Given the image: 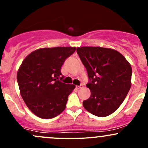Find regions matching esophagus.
<instances>
[{
  "instance_id": "1",
  "label": "esophagus",
  "mask_w": 148,
  "mask_h": 148,
  "mask_svg": "<svg viewBox=\"0 0 148 148\" xmlns=\"http://www.w3.org/2000/svg\"><path fill=\"white\" fill-rule=\"evenodd\" d=\"M84 87V86L83 85H81V86H76V89H80V88H82Z\"/></svg>"
}]
</instances>
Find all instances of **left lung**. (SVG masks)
I'll return each instance as SVG.
<instances>
[{
	"mask_svg": "<svg viewBox=\"0 0 148 148\" xmlns=\"http://www.w3.org/2000/svg\"><path fill=\"white\" fill-rule=\"evenodd\" d=\"M87 70L91 95L83 102L89 113L98 117L112 114L125 100L132 86L130 62L115 49L100 47L76 48Z\"/></svg>",
	"mask_w": 148,
	"mask_h": 148,
	"instance_id": "left-lung-1",
	"label": "left lung"
}]
</instances>
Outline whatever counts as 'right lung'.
<instances>
[{
  "instance_id": "right-lung-1",
  "label": "right lung",
  "mask_w": 148,
  "mask_h": 148,
  "mask_svg": "<svg viewBox=\"0 0 148 148\" xmlns=\"http://www.w3.org/2000/svg\"><path fill=\"white\" fill-rule=\"evenodd\" d=\"M76 47L42 48L23 60L16 79L20 94L28 108L42 119H51L65 109L68 96L75 86L60 80L61 67Z\"/></svg>"
}]
</instances>
